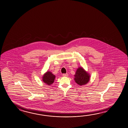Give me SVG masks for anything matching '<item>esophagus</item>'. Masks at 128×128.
Listing matches in <instances>:
<instances>
[{
	"label": "esophagus",
	"instance_id": "obj_1",
	"mask_svg": "<svg viewBox=\"0 0 128 128\" xmlns=\"http://www.w3.org/2000/svg\"><path fill=\"white\" fill-rule=\"evenodd\" d=\"M62 76H64V77H66V76H68V74H67V73H66V74H62Z\"/></svg>",
	"mask_w": 128,
	"mask_h": 128
}]
</instances>
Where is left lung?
Wrapping results in <instances>:
<instances>
[{"mask_svg": "<svg viewBox=\"0 0 128 128\" xmlns=\"http://www.w3.org/2000/svg\"><path fill=\"white\" fill-rule=\"evenodd\" d=\"M74 76V80L75 82L80 86L85 85L90 81V74L86 72L82 67H78L76 70Z\"/></svg>", "mask_w": 128, "mask_h": 128, "instance_id": "8db88e82", "label": "left lung"}]
</instances>
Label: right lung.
Returning <instances> with one entry per match:
<instances>
[{
	"mask_svg": "<svg viewBox=\"0 0 128 128\" xmlns=\"http://www.w3.org/2000/svg\"><path fill=\"white\" fill-rule=\"evenodd\" d=\"M55 78V76L51 72L48 71L43 75V81L48 85L52 84L54 82Z\"/></svg>",
	"mask_w": 128,
	"mask_h": 128,
	"instance_id": "add662e5",
	"label": "right lung"
}]
</instances>
